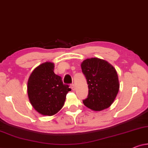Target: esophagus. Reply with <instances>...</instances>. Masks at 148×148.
I'll return each instance as SVG.
<instances>
[{"mask_svg": "<svg viewBox=\"0 0 148 148\" xmlns=\"http://www.w3.org/2000/svg\"><path fill=\"white\" fill-rule=\"evenodd\" d=\"M70 88H71L72 90H75V88H74V85L73 84H70Z\"/></svg>", "mask_w": 148, "mask_h": 148, "instance_id": "1", "label": "esophagus"}]
</instances>
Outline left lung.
Masks as SVG:
<instances>
[{
  "label": "left lung",
  "instance_id": "1",
  "mask_svg": "<svg viewBox=\"0 0 148 148\" xmlns=\"http://www.w3.org/2000/svg\"><path fill=\"white\" fill-rule=\"evenodd\" d=\"M81 68L88 84V97L83 101L84 105L94 111L109 108L119 90L115 68L106 60L97 58L84 60Z\"/></svg>",
  "mask_w": 148,
  "mask_h": 148
}]
</instances>
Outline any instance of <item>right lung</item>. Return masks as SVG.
Here are the masks:
<instances>
[{"mask_svg":"<svg viewBox=\"0 0 148 148\" xmlns=\"http://www.w3.org/2000/svg\"><path fill=\"white\" fill-rule=\"evenodd\" d=\"M53 70V62H44L33 70L27 82L31 104L35 111L45 116L57 113L64 106L67 93L71 90Z\"/></svg>","mask_w":148,"mask_h":148,"instance_id":"add662e5","label":"right lung"}]
</instances>
